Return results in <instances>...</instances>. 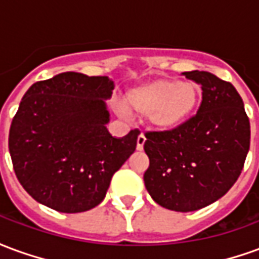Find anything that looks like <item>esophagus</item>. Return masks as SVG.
<instances>
[{
	"label": "esophagus",
	"mask_w": 259,
	"mask_h": 259,
	"mask_svg": "<svg viewBox=\"0 0 259 259\" xmlns=\"http://www.w3.org/2000/svg\"><path fill=\"white\" fill-rule=\"evenodd\" d=\"M144 143H146V136L141 133V135L137 137V150H143V148H144Z\"/></svg>",
	"instance_id": "34e87169"
}]
</instances>
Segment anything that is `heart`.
<instances>
[{
    "instance_id": "b5f03b06",
    "label": "heart",
    "mask_w": 259,
    "mask_h": 259,
    "mask_svg": "<svg viewBox=\"0 0 259 259\" xmlns=\"http://www.w3.org/2000/svg\"><path fill=\"white\" fill-rule=\"evenodd\" d=\"M130 107L148 113L151 123L161 130H174L185 123L198 102V89L194 83L178 80H159L139 87L127 96ZM122 113H127L120 108Z\"/></svg>"
}]
</instances>
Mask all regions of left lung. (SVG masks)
<instances>
[{"label":"left lung","mask_w":259,"mask_h":259,"mask_svg":"<svg viewBox=\"0 0 259 259\" xmlns=\"http://www.w3.org/2000/svg\"><path fill=\"white\" fill-rule=\"evenodd\" d=\"M183 74L201 84L202 101L178 129L146 133L144 183L161 206L191 212L219 200L239 179L250 150V120L233 84L209 72Z\"/></svg>","instance_id":"8db88e82"}]
</instances>
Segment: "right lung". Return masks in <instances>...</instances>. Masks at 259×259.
<instances>
[{
	"mask_svg": "<svg viewBox=\"0 0 259 259\" xmlns=\"http://www.w3.org/2000/svg\"><path fill=\"white\" fill-rule=\"evenodd\" d=\"M113 89L108 76L65 72L26 91L9 130V154L20 185L37 202L76 213L105 198L140 135L108 132L105 100Z\"/></svg>",
	"mask_w": 259,
	"mask_h": 259,
	"instance_id": "add662e5",
	"label": "right lung"
}]
</instances>
